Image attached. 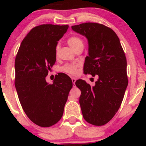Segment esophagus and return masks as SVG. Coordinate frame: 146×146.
Returning a JSON list of instances; mask_svg holds the SVG:
<instances>
[{"label": "esophagus", "mask_w": 146, "mask_h": 146, "mask_svg": "<svg viewBox=\"0 0 146 146\" xmlns=\"http://www.w3.org/2000/svg\"><path fill=\"white\" fill-rule=\"evenodd\" d=\"M72 84H73V86L74 87L75 86H76V84H75V83H76V79L75 78H72Z\"/></svg>", "instance_id": "1"}]
</instances>
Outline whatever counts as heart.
<instances>
[{
	"instance_id": "obj_1",
	"label": "heart",
	"mask_w": 146,
	"mask_h": 146,
	"mask_svg": "<svg viewBox=\"0 0 146 146\" xmlns=\"http://www.w3.org/2000/svg\"><path fill=\"white\" fill-rule=\"evenodd\" d=\"M68 43L70 46L74 50L76 49L80 46H84L83 41L77 36H72L68 40ZM59 49V46L57 45L56 47V52H58ZM63 70L66 72L71 74H76L77 73V66L74 64H68L66 65L63 68Z\"/></svg>"
}]
</instances>
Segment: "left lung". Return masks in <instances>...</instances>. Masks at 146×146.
Instances as JSON below:
<instances>
[{"label": "left lung", "mask_w": 146, "mask_h": 146, "mask_svg": "<svg viewBox=\"0 0 146 146\" xmlns=\"http://www.w3.org/2000/svg\"><path fill=\"white\" fill-rule=\"evenodd\" d=\"M72 29L88 43L84 72L98 76L94 86L83 80L76 82L81 91L82 113L88 123L103 125L114 116L123 100L128 84L126 58L118 36L110 28L86 23L72 26Z\"/></svg>", "instance_id": "1"}]
</instances>
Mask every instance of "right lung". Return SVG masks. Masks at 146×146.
Returning <instances> with one entry per match:
<instances>
[{
  "label": "right lung",
  "mask_w": 146,
  "mask_h": 146,
  "mask_svg": "<svg viewBox=\"0 0 146 146\" xmlns=\"http://www.w3.org/2000/svg\"><path fill=\"white\" fill-rule=\"evenodd\" d=\"M68 25H42L33 28L23 39L15 59V87L23 110L39 126L50 127L63 115L70 78L56 76L52 84L46 81L48 70L56 60L58 42Z\"/></svg>",
  "instance_id": "right-lung-1"
}]
</instances>
